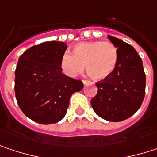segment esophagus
Segmentation results:
<instances>
[{
  "instance_id": "obj_1",
  "label": "esophagus",
  "mask_w": 157,
  "mask_h": 157,
  "mask_svg": "<svg viewBox=\"0 0 157 157\" xmlns=\"http://www.w3.org/2000/svg\"><path fill=\"white\" fill-rule=\"evenodd\" d=\"M82 82H83V84H84V85H86V84L90 83V82H89V81H87V80H82Z\"/></svg>"
}]
</instances>
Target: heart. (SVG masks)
I'll return each mask as SVG.
<instances>
[{
    "label": "heart",
    "instance_id": "1",
    "mask_svg": "<svg viewBox=\"0 0 157 157\" xmlns=\"http://www.w3.org/2000/svg\"><path fill=\"white\" fill-rule=\"evenodd\" d=\"M73 52L65 51L60 60L63 73L71 77L81 74L86 65L87 74L94 80H104L113 74L118 61L117 48L110 42L80 43Z\"/></svg>",
    "mask_w": 157,
    "mask_h": 157
}]
</instances>
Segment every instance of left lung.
<instances>
[{
    "label": "left lung",
    "mask_w": 157,
    "mask_h": 157,
    "mask_svg": "<svg viewBox=\"0 0 157 157\" xmlns=\"http://www.w3.org/2000/svg\"><path fill=\"white\" fill-rule=\"evenodd\" d=\"M118 52L113 74L97 82V94L91 100L95 113L110 122H121L140 108L145 94V75L140 56L132 45L107 36Z\"/></svg>",
    "instance_id": "1"
}]
</instances>
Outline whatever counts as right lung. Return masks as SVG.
Masks as SVG:
<instances>
[{"instance_id": "right-lung-1", "label": "right lung", "mask_w": 157, "mask_h": 157, "mask_svg": "<svg viewBox=\"0 0 157 157\" xmlns=\"http://www.w3.org/2000/svg\"><path fill=\"white\" fill-rule=\"evenodd\" d=\"M63 42H45L26 50L15 70V96L22 113L33 121L50 124L61 121L71 95L83 88L82 81L62 73Z\"/></svg>"}]
</instances>
